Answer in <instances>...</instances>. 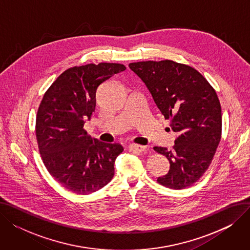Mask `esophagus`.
Instances as JSON below:
<instances>
[{
	"mask_svg": "<svg viewBox=\"0 0 250 250\" xmlns=\"http://www.w3.org/2000/svg\"><path fill=\"white\" fill-rule=\"evenodd\" d=\"M129 150L130 151H135V152H139L142 153L146 150L145 146H141V145H137V144H132V145H129Z\"/></svg>",
	"mask_w": 250,
	"mask_h": 250,
	"instance_id": "1",
	"label": "esophagus"
}]
</instances>
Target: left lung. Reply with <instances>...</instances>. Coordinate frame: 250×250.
<instances>
[{"label":"left lung","instance_id":"left-lung-1","mask_svg":"<svg viewBox=\"0 0 250 250\" xmlns=\"http://www.w3.org/2000/svg\"><path fill=\"white\" fill-rule=\"evenodd\" d=\"M128 67L178 135L172 151L154 147L170 163L169 172L157 182L173 189L192 186L207 171L221 140L222 112L215 89L194 68L174 61L137 62Z\"/></svg>","mask_w":250,"mask_h":250}]
</instances>
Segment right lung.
I'll use <instances>...</instances> for the list:
<instances>
[{
	"instance_id": "1",
	"label": "right lung",
	"mask_w": 250,
	"mask_h": 250,
	"mask_svg": "<svg viewBox=\"0 0 250 250\" xmlns=\"http://www.w3.org/2000/svg\"><path fill=\"white\" fill-rule=\"evenodd\" d=\"M125 69L113 62L75 65L57 78L39 104L35 135L42 162L55 180L74 193L94 192L114 175L123 146L92 139L84 124L95 111L98 87Z\"/></svg>"
}]
</instances>
